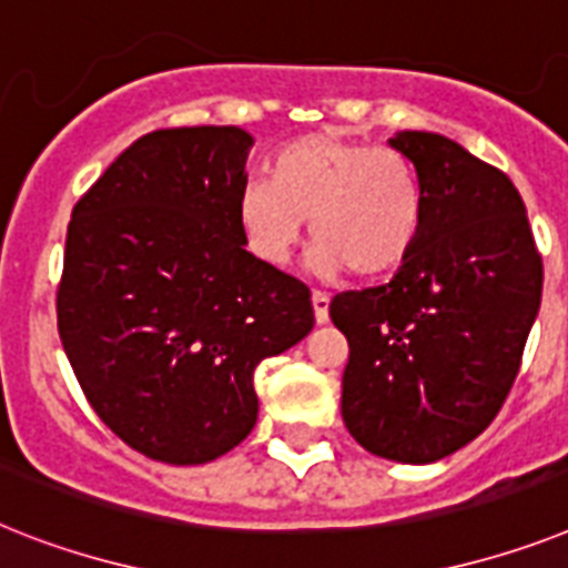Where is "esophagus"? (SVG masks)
<instances>
[{
	"label": "esophagus",
	"instance_id": "esophagus-1",
	"mask_svg": "<svg viewBox=\"0 0 568 568\" xmlns=\"http://www.w3.org/2000/svg\"><path fill=\"white\" fill-rule=\"evenodd\" d=\"M311 302H313V316H316V322L318 325H325L327 318H331V298H327V293L313 290Z\"/></svg>",
	"mask_w": 568,
	"mask_h": 568
}]
</instances>
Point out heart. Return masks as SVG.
<instances>
[{
  "instance_id": "heart-1",
  "label": "heart",
  "mask_w": 568,
  "mask_h": 568,
  "mask_svg": "<svg viewBox=\"0 0 568 568\" xmlns=\"http://www.w3.org/2000/svg\"><path fill=\"white\" fill-rule=\"evenodd\" d=\"M311 220L316 273L351 266L359 278L400 270L424 226V191L415 168L388 148L313 133L281 148L270 180L237 194V226L257 261L284 266Z\"/></svg>"
}]
</instances>
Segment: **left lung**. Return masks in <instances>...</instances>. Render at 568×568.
<instances>
[{
	"instance_id": "obj_1",
	"label": "left lung",
	"mask_w": 568,
	"mask_h": 568,
	"mask_svg": "<svg viewBox=\"0 0 568 568\" xmlns=\"http://www.w3.org/2000/svg\"><path fill=\"white\" fill-rule=\"evenodd\" d=\"M388 148L418 173L424 226L388 284L331 302L351 351L342 420L374 456L433 464L503 409L540 311L542 261L503 171L424 130Z\"/></svg>"
}]
</instances>
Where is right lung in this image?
<instances>
[{
	"instance_id": "add662e5",
	"label": "right lung",
	"mask_w": 568,
	"mask_h": 568,
	"mask_svg": "<svg viewBox=\"0 0 568 568\" xmlns=\"http://www.w3.org/2000/svg\"><path fill=\"white\" fill-rule=\"evenodd\" d=\"M241 126L156 130L78 200L60 342L98 418L142 456L205 464L252 433L257 363L313 331L311 290L246 252Z\"/></svg>"
}]
</instances>
